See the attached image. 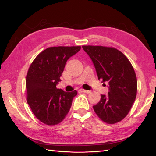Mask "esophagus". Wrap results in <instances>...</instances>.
<instances>
[{
  "label": "esophagus",
  "mask_w": 156,
  "mask_h": 156,
  "mask_svg": "<svg viewBox=\"0 0 156 156\" xmlns=\"http://www.w3.org/2000/svg\"><path fill=\"white\" fill-rule=\"evenodd\" d=\"M81 91L84 92V93H86V94H88L90 92V90H84V89H81Z\"/></svg>",
  "instance_id": "esophagus-1"
}]
</instances>
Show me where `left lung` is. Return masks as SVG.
Listing matches in <instances>:
<instances>
[{"mask_svg":"<svg viewBox=\"0 0 156 156\" xmlns=\"http://www.w3.org/2000/svg\"><path fill=\"white\" fill-rule=\"evenodd\" d=\"M83 49L91 58L98 79L108 83V95L101 94L94 110L103 122L117 123L128 114L135 100L137 81L134 69L126 56L115 48L84 45Z\"/></svg>","mask_w":156,"mask_h":156,"instance_id":"1","label":"left lung"}]
</instances>
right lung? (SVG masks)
Segmentation results:
<instances>
[{"instance_id": "1", "label": "right lung", "mask_w": 156, "mask_h": 156, "mask_svg": "<svg viewBox=\"0 0 156 156\" xmlns=\"http://www.w3.org/2000/svg\"><path fill=\"white\" fill-rule=\"evenodd\" d=\"M81 47H53L42 51L31 64L26 78L27 103L35 116L44 124L60 123L68 113L76 90L56 88L68 60Z\"/></svg>"}]
</instances>
